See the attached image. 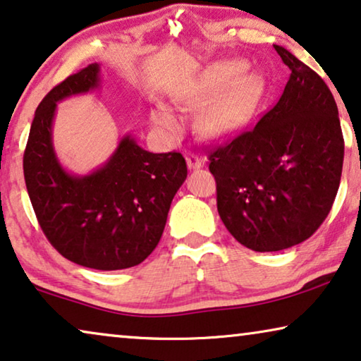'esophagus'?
Wrapping results in <instances>:
<instances>
[{"label": "esophagus", "mask_w": 361, "mask_h": 361, "mask_svg": "<svg viewBox=\"0 0 361 361\" xmlns=\"http://www.w3.org/2000/svg\"><path fill=\"white\" fill-rule=\"evenodd\" d=\"M185 161H187V168H189L190 171L200 169V168H203V164H205V159L195 153H187Z\"/></svg>", "instance_id": "obj_1"}]
</instances>
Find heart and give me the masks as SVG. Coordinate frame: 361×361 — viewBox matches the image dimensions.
<instances>
[{
	"label": "heart",
	"mask_w": 361,
	"mask_h": 361,
	"mask_svg": "<svg viewBox=\"0 0 361 361\" xmlns=\"http://www.w3.org/2000/svg\"><path fill=\"white\" fill-rule=\"evenodd\" d=\"M238 117H239V102H234L233 106L219 111L216 116L212 118L210 123L213 128L221 130L236 122ZM151 122H153L156 128L163 130L166 133L174 135L179 132V122H177L174 114H172L166 106H158L153 109V112H151Z\"/></svg>",
	"instance_id": "obj_1"
}]
</instances>
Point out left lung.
<instances>
[{
	"instance_id": "obj_1",
	"label": "left lung",
	"mask_w": 361,
	"mask_h": 361,
	"mask_svg": "<svg viewBox=\"0 0 361 361\" xmlns=\"http://www.w3.org/2000/svg\"><path fill=\"white\" fill-rule=\"evenodd\" d=\"M274 49L291 71L280 101L254 128L208 156L219 218L238 243L257 252L312 236L331 212L343 164L331 90L293 54Z\"/></svg>"
}]
</instances>
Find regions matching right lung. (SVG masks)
<instances>
[{
	"mask_svg": "<svg viewBox=\"0 0 361 361\" xmlns=\"http://www.w3.org/2000/svg\"><path fill=\"white\" fill-rule=\"evenodd\" d=\"M101 85V65L92 63L47 94L30 125L24 177L42 231L65 259L122 270L142 264L158 245L187 164L176 151L149 153L127 133L99 168L66 171L54 146L56 104Z\"/></svg>",
	"mask_w": 361,
	"mask_h": 361,
	"instance_id": "right-lung-1",
	"label": "right lung"
}]
</instances>
